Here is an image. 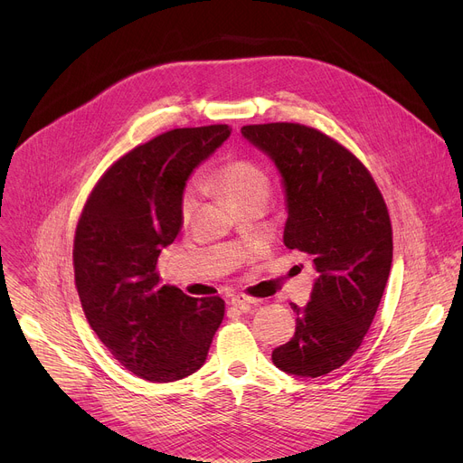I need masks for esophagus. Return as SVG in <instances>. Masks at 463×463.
Returning <instances> with one entry per match:
<instances>
[{
    "instance_id": "esophagus-1",
    "label": "esophagus",
    "mask_w": 463,
    "mask_h": 463,
    "mask_svg": "<svg viewBox=\"0 0 463 463\" xmlns=\"http://www.w3.org/2000/svg\"><path fill=\"white\" fill-rule=\"evenodd\" d=\"M258 304L256 298H250V297H245V295H236L231 298V306L234 307H240L243 311H249L250 307H254Z\"/></svg>"
}]
</instances>
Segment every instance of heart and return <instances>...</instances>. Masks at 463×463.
Listing matches in <instances>:
<instances>
[{
    "label": "heart",
    "instance_id": "1",
    "mask_svg": "<svg viewBox=\"0 0 463 463\" xmlns=\"http://www.w3.org/2000/svg\"><path fill=\"white\" fill-rule=\"evenodd\" d=\"M211 184L232 207H238L249 200H256V197L268 200L269 195L268 174L249 159H232L225 163L220 170L214 172V175L211 177ZM194 207L195 194L192 190H186L181 202L183 220L190 218Z\"/></svg>",
    "mask_w": 463,
    "mask_h": 463
}]
</instances>
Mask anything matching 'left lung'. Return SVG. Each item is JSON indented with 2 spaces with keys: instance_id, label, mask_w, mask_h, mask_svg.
Here are the masks:
<instances>
[{
  "instance_id": "obj_1",
  "label": "left lung",
  "mask_w": 463,
  "mask_h": 463,
  "mask_svg": "<svg viewBox=\"0 0 463 463\" xmlns=\"http://www.w3.org/2000/svg\"><path fill=\"white\" fill-rule=\"evenodd\" d=\"M241 136L275 163L286 194L284 243L306 252L317 273L309 302L291 304L295 335L271 359L297 377L326 375L357 352L384 293V200L363 163L318 129L273 122L243 126Z\"/></svg>"
}]
</instances>
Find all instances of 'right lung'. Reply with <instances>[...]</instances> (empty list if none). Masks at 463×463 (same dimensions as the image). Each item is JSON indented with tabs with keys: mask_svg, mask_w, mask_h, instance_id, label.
I'll use <instances>...</instances> for the list:
<instances>
[{
	"mask_svg": "<svg viewBox=\"0 0 463 463\" xmlns=\"http://www.w3.org/2000/svg\"><path fill=\"white\" fill-rule=\"evenodd\" d=\"M231 126L179 128L120 157L97 183L75 234V284L93 332L131 373L170 383L200 370L220 327V297L163 286L157 258L183 223L190 174Z\"/></svg>",
	"mask_w": 463,
	"mask_h": 463,
	"instance_id": "obj_1",
	"label": "right lung"
}]
</instances>
